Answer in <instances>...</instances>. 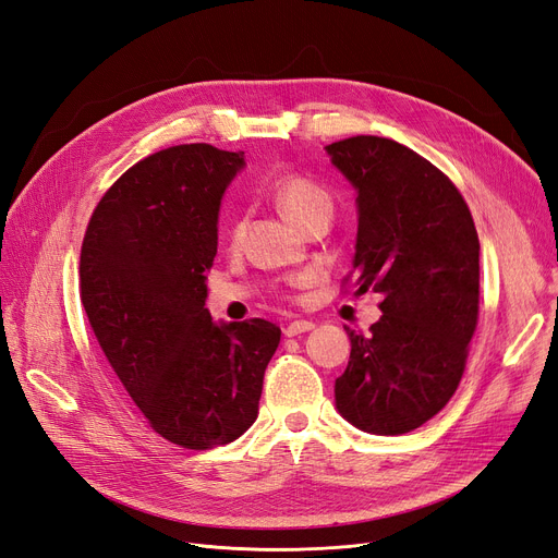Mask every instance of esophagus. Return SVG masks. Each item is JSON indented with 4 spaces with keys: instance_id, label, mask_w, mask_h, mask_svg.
<instances>
[{
    "instance_id": "1",
    "label": "esophagus",
    "mask_w": 558,
    "mask_h": 558,
    "mask_svg": "<svg viewBox=\"0 0 558 558\" xmlns=\"http://www.w3.org/2000/svg\"><path fill=\"white\" fill-rule=\"evenodd\" d=\"M312 328H314V322H307V319H294L292 324H289V326L284 328V335H287V337H296V335L307 332V330H312Z\"/></svg>"
}]
</instances>
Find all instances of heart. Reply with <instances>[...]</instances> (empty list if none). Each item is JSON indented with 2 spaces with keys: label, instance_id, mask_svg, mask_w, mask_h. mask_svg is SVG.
Instances as JSON below:
<instances>
[{
  "label": "heart",
  "instance_id": "1",
  "mask_svg": "<svg viewBox=\"0 0 558 558\" xmlns=\"http://www.w3.org/2000/svg\"><path fill=\"white\" fill-rule=\"evenodd\" d=\"M271 196L276 205L303 230L319 219H330L335 201L330 191L301 173H284L271 182ZM228 236L232 244H239L241 236H244V219L239 214L230 216L228 223Z\"/></svg>",
  "mask_w": 558,
  "mask_h": 558
}]
</instances>
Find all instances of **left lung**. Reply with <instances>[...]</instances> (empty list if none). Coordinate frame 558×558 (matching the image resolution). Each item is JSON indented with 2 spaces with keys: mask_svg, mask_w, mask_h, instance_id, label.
Instances as JSON below:
<instances>
[{
  "mask_svg": "<svg viewBox=\"0 0 558 558\" xmlns=\"http://www.w3.org/2000/svg\"><path fill=\"white\" fill-rule=\"evenodd\" d=\"M326 150L357 191L353 294H383L369 335L347 328L335 403L360 430L401 435L438 415L463 378L478 322V234L456 184L405 145L351 136Z\"/></svg>",
  "mask_w": 558,
  "mask_h": 558,
  "instance_id": "obj_1",
  "label": "left lung"
}]
</instances>
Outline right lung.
I'll list each match as a JSON object with an SVG mask.
<instances>
[{
	"label": "right lung",
	"instance_id": "add662e5",
	"mask_svg": "<svg viewBox=\"0 0 558 558\" xmlns=\"http://www.w3.org/2000/svg\"><path fill=\"white\" fill-rule=\"evenodd\" d=\"M244 153L184 143L141 159L93 209L80 296L111 369L148 424L184 449L236 440L257 420L280 344L266 319L214 324L205 271L223 191Z\"/></svg>",
	"mask_w": 558,
	"mask_h": 558
}]
</instances>
